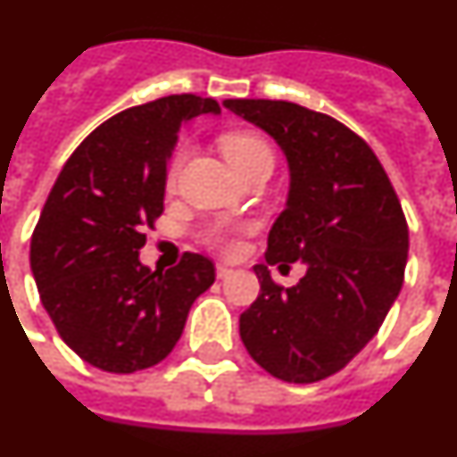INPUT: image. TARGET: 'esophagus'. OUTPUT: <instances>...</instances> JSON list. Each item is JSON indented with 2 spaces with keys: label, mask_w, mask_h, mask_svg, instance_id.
Wrapping results in <instances>:
<instances>
[{
  "label": "esophagus",
  "mask_w": 457,
  "mask_h": 457,
  "mask_svg": "<svg viewBox=\"0 0 457 457\" xmlns=\"http://www.w3.org/2000/svg\"><path fill=\"white\" fill-rule=\"evenodd\" d=\"M229 274H232V267H228V264H216V276H218V278H228Z\"/></svg>",
  "instance_id": "esophagus-1"
}]
</instances>
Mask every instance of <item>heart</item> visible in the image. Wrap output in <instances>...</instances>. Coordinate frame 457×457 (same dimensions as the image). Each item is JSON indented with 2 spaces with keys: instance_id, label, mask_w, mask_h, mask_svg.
Instances as JSON below:
<instances>
[{
  "instance_id": "obj_1",
  "label": "heart",
  "mask_w": 457,
  "mask_h": 457,
  "mask_svg": "<svg viewBox=\"0 0 457 457\" xmlns=\"http://www.w3.org/2000/svg\"><path fill=\"white\" fill-rule=\"evenodd\" d=\"M220 148H222V155L228 157V162L232 164L235 170L244 167V164L255 160V157H271L267 141L253 132H228L220 139ZM181 162H183V151H179L170 164V181H174L176 179V174H179V170H181ZM211 239L216 241L220 248H225V251L235 248V239L229 237L228 229H216V232L211 235Z\"/></svg>"
}]
</instances>
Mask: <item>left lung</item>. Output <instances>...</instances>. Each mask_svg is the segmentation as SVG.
I'll use <instances>...</instances> for the list:
<instances>
[{
    "mask_svg": "<svg viewBox=\"0 0 457 457\" xmlns=\"http://www.w3.org/2000/svg\"><path fill=\"white\" fill-rule=\"evenodd\" d=\"M222 106L264 129L287 160L290 190L267 263L307 267L290 288L271 282L266 264L253 267L260 295L241 313V341L271 377L320 381L370 344L400 295L409 253L400 199L374 151L335 118L271 99Z\"/></svg>",
    "mask_w": 457,
    "mask_h": 457,
    "instance_id": "left-lung-1",
    "label": "left lung"
}]
</instances>
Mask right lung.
Instances as JSON below:
<instances>
[{"label": "right lung", "instance_id": "add662e5", "mask_svg": "<svg viewBox=\"0 0 457 457\" xmlns=\"http://www.w3.org/2000/svg\"><path fill=\"white\" fill-rule=\"evenodd\" d=\"M204 113L220 106L197 95L120 111L87 134L46 199L29 246L34 281L64 344L97 370L132 374L167 358L216 281L199 253L167 271L139 260L144 229L164 211L179 129Z\"/></svg>", "mask_w": 457, "mask_h": 457}]
</instances>
